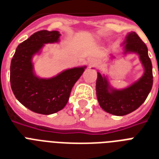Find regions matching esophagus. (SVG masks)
<instances>
[{
  "instance_id": "34e87169",
  "label": "esophagus",
  "mask_w": 159,
  "mask_h": 159,
  "mask_svg": "<svg viewBox=\"0 0 159 159\" xmlns=\"http://www.w3.org/2000/svg\"><path fill=\"white\" fill-rule=\"evenodd\" d=\"M97 64H98V62H97V60L95 59V58H91V59H89V61H88V65H89L90 67L97 66Z\"/></svg>"
}]
</instances>
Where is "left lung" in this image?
Segmentation results:
<instances>
[{
  "label": "left lung",
  "mask_w": 159,
  "mask_h": 159,
  "mask_svg": "<svg viewBox=\"0 0 159 159\" xmlns=\"http://www.w3.org/2000/svg\"><path fill=\"white\" fill-rule=\"evenodd\" d=\"M125 53H138L144 67L140 79L123 90L111 89L107 79L97 72V97L105 111L115 116H125L138 109L148 97L153 87V67L148 57V48L135 32L126 36Z\"/></svg>",
  "instance_id": "1"
}]
</instances>
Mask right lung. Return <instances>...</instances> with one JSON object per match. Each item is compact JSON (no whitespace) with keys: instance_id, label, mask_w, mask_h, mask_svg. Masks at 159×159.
<instances>
[{"instance_id":"obj_1","label":"right lung","mask_w":159,"mask_h":159,"mask_svg":"<svg viewBox=\"0 0 159 159\" xmlns=\"http://www.w3.org/2000/svg\"><path fill=\"white\" fill-rule=\"evenodd\" d=\"M59 36L57 31H38L19 44L11 60L12 92L21 104L35 113L51 115L61 111L86 67L67 69L49 79L39 78L34 74L33 55L39 53L44 43L57 42Z\"/></svg>"}]
</instances>
